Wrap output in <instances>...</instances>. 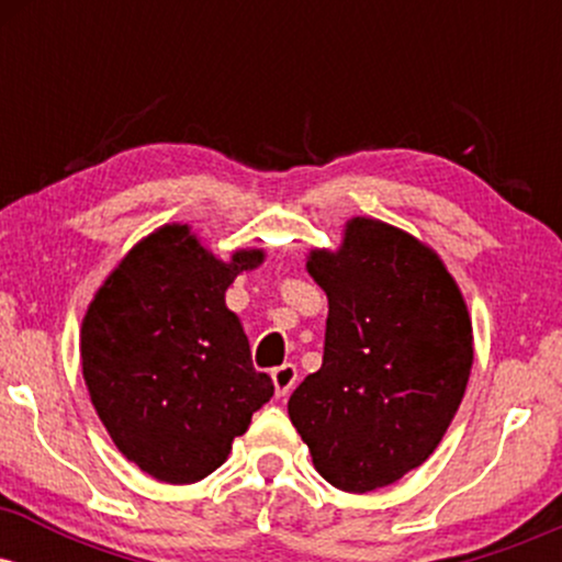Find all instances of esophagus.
I'll list each match as a JSON object with an SVG mask.
<instances>
[{
    "label": "esophagus",
    "instance_id": "1",
    "mask_svg": "<svg viewBox=\"0 0 562 562\" xmlns=\"http://www.w3.org/2000/svg\"><path fill=\"white\" fill-rule=\"evenodd\" d=\"M272 380L277 396H288V393L293 391L295 380H299V370H295V364H280L272 370Z\"/></svg>",
    "mask_w": 562,
    "mask_h": 562
}]
</instances>
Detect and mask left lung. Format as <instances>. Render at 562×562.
<instances>
[{
  "instance_id": "obj_1",
  "label": "left lung",
  "mask_w": 562,
  "mask_h": 562,
  "mask_svg": "<svg viewBox=\"0 0 562 562\" xmlns=\"http://www.w3.org/2000/svg\"><path fill=\"white\" fill-rule=\"evenodd\" d=\"M306 269L330 303L325 357L288 415L322 479L375 492L420 468L460 409L473 367L465 299L434 248L367 216Z\"/></svg>"
}]
</instances>
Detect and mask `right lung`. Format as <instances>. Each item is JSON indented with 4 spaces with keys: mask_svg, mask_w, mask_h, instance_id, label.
Returning <instances> with one entry per match:
<instances>
[{
    "mask_svg": "<svg viewBox=\"0 0 562 562\" xmlns=\"http://www.w3.org/2000/svg\"><path fill=\"white\" fill-rule=\"evenodd\" d=\"M263 250L229 261L187 224L139 240L97 290L81 322V372L97 415L128 462L166 483H195L274 396L256 372L240 319L224 303Z\"/></svg>",
    "mask_w": 562,
    "mask_h": 562,
    "instance_id": "add662e5",
    "label": "right lung"
}]
</instances>
